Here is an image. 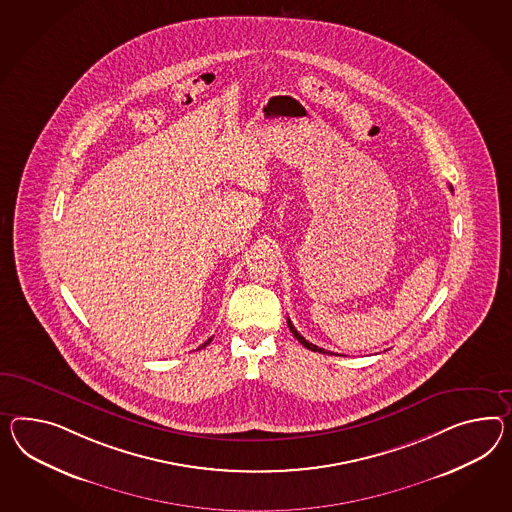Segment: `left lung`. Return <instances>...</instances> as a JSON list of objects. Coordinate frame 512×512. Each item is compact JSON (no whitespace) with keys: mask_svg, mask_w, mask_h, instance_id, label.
Masks as SVG:
<instances>
[{"mask_svg":"<svg viewBox=\"0 0 512 512\" xmlns=\"http://www.w3.org/2000/svg\"><path fill=\"white\" fill-rule=\"evenodd\" d=\"M451 191H453V189H451ZM288 327H289V330H291V334H293V336H295V338H297V340L301 341L302 345H304V347H306V349H310V351H315V353H328V351H325V349H321V347H317V345H314V343H310V341H306L304 340V338H302L301 334H299V332H297V328L293 327V323H291V321H289L288 319Z\"/></svg>","mask_w":512,"mask_h":512,"instance_id":"left-lung-1","label":"left lung"}]
</instances>
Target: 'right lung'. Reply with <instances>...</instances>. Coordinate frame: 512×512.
Returning a JSON list of instances; mask_svg holds the SVG:
<instances>
[{
    "instance_id": "1",
    "label": "right lung",
    "mask_w": 512,
    "mask_h": 512,
    "mask_svg": "<svg viewBox=\"0 0 512 512\" xmlns=\"http://www.w3.org/2000/svg\"><path fill=\"white\" fill-rule=\"evenodd\" d=\"M210 341H211V338L208 341H204V343H202V345H200V347H198V349H204V347H206V345H210Z\"/></svg>"
}]
</instances>
